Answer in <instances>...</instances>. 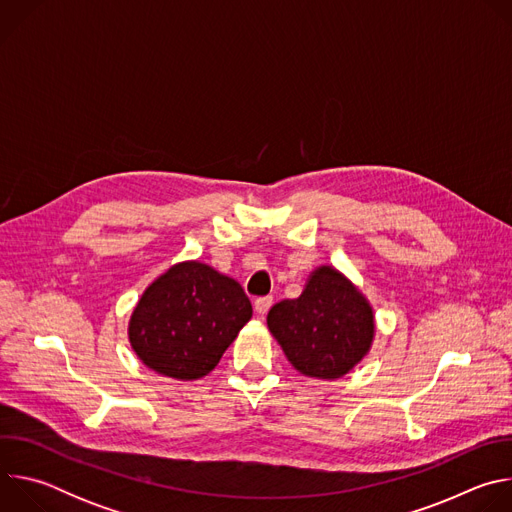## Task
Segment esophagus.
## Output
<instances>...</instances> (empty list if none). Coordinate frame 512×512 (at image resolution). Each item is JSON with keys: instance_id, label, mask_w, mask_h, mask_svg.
<instances>
[{"instance_id": "1", "label": "esophagus", "mask_w": 512, "mask_h": 512, "mask_svg": "<svg viewBox=\"0 0 512 512\" xmlns=\"http://www.w3.org/2000/svg\"><path fill=\"white\" fill-rule=\"evenodd\" d=\"M271 306H273V298H271V296H265V298H257V300H255V312H257L259 316H265Z\"/></svg>"}]
</instances>
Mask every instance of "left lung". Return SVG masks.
<instances>
[{"instance_id":"left-lung-1","label":"left lung","mask_w":512,"mask_h":512,"mask_svg":"<svg viewBox=\"0 0 512 512\" xmlns=\"http://www.w3.org/2000/svg\"><path fill=\"white\" fill-rule=\"evenodd\" d=\"M267 326L294 367L318 379H338L369 352L373 310L332 267H320L304 294L269 310Z\"/></svg>"}]
</instances>
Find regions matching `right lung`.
I'll return each mask as SVG.
<instances>
[{"label": "right lung", "instance_id": "add662e5", "mask_svg": "<svg viewBox=\"0 0 512 512\" xmlns=\"http://www.w3.org/2000/svg\"><path fill=\"white\" fill-rule=\"evenodd\" d=\"M253 314L243 287L196 261L174 265L141 296L129 324L137 356L160 375H208Z\"/></svg>", "mask_w": 512, "mask_h": 512}]
</instances>
